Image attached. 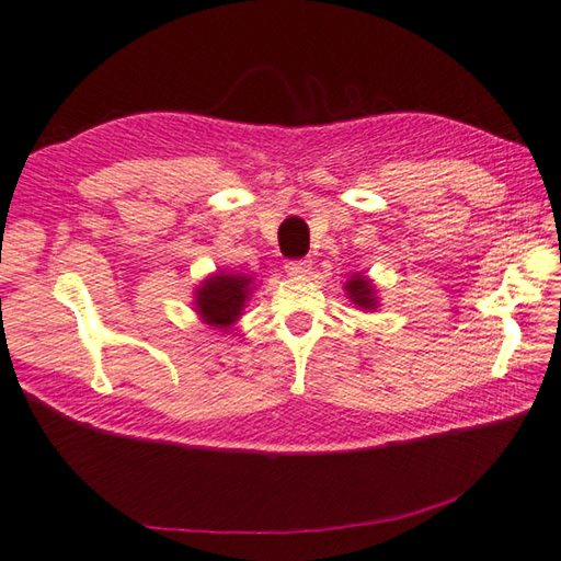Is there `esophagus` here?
<instances>
[{
    "instance_id": "esophagus-1",
    "label": "esophagus",
    "mask_w": 561,
    "mask_h": 561,
    "mask_svg": "<svg viewBox=\"0 0 561 561\" xmlns=\"http://www.w3.org/2000/svg\"><path fill=\"white\" fill-rule=\"evenodd\" d=\"M284 270H287V274H291V277H304V274L311 272V260H289L287 265H284Z\"/></svg>"
}]
</instances>
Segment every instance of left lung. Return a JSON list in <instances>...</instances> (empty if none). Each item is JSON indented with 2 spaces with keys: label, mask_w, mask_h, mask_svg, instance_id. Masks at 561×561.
Returning a JSON list of instances; mask_svg holds the SVG:
<instances>
[{
  "label": "left lung",
  "mask_w": 561,
  "mask_h": 561,
  "mask_svg": "<svg viewBox=\"0 0 561 561\" xmlns=\"http://www.w3.org/2000/svg\"><path fill=\"white\" fill-rule=\"evenodd\" d=\"M345 291L347 299L359 306L362 311H375L379 306L375 284H371V279L365 277V274H353V277L345 282Z\"/></svg>",
  "instance_id": "left-lung-1"
}]
</instances>
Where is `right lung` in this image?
Masks as SVG:
<instances>
[{
  "mask_svg": "<svg viewBox=\"0 0 561 561\" xmlns=\"http://www.w3.org/2000/svg\"><path fill=\"white\" fill-rule=\"evenodd\" d=\"M252 289L255 287H252V277H248V274L216 272L196 287L194 309L204 323L228 331L243 313V306L250 299Z\"/></svg>",
  "mask_w": 561,
  "mask_h": 561,
  "instance_id": "1",
  "label": "right lung"
}]
</instances>
